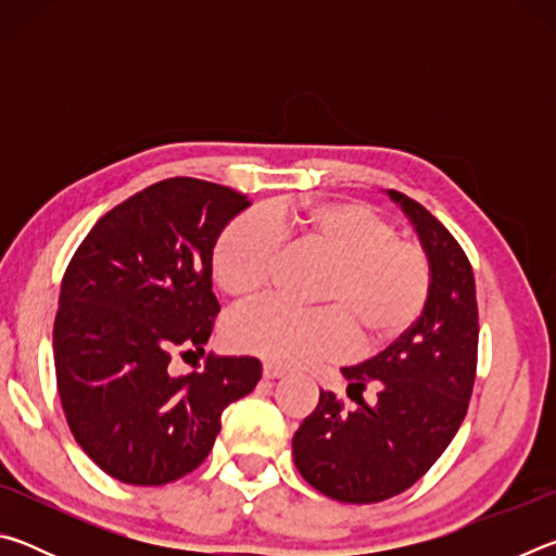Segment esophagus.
<instances>
[{
    "instance_id": "1",
    "label": "esophagus",
    "mask_w": 556,
    "mask_h": 556,
    "mask_svg": "<svg viewBox=\"0 0 556 556\" xmlns=\"http://www.w3.org/2000/svg\"><path fill=\"white\" fill-rule=\"evenodd\" d=\"M287 370L281 368V365H275V363H265V368H262V375H265L267 380H277V378H281V375H285Z\"/></svg>"
}]
</instances>
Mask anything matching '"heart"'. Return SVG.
Instances as JSON below:
<instances>
[{
	"label": "heart",
	"instance_id": "b5f03b06",
	"mask_svg": "<svg viewBox=\"0 0 556 556\" xmlns=\"http://www.w3.org/2000/svg\"><path fill=\"white\" fill-rule=\"evenodd\" d=\"M285 238L324 252L333 269L318 291L324 308L299 312L260 301L230 318L235 348L271 363L299 365L392 343L425 312L431 260L419 242L397 238L380 211L361 201L275 203L235 218L215 242L213 271L238 301L267 289Z\"/></svg>",
	"mask_w": 556,
	"mask_h": 556
}]
</instances>
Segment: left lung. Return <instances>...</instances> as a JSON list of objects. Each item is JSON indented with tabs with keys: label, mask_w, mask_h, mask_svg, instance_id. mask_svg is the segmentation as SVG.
<instances>
[{
	"label": "left lung",
	"mask_w": 556,
	"mask_h": 556,
	"mask_svg": "<svg viewBox=\"0 0 556 556\" xmlns=\"http://www.w3.org/2000/svg\"><path fill=\"white\" fill-rule=\"evenodd\" d=\"M390 199L431 260L425 312L382 353L341 370L353 409L321 390L291 441L304 481L355 505L404 493L437 464L466 417L478 365L476 281L464 248L421 203L400 191ZM368 387L372 401L362 397Z\"/></svg>",
	"instance_id": "left-lung-1"
}]
</instances>
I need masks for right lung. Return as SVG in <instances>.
Wrapping results in <instances>:
<instances>
[{
  "instance_id": "1",
  "label": "right lung",
  "mask_w": 556,
  "mask_h": 556,
  "mask_svg": "<svg viewBox=\"0 0 556 556\" xmlns=\"http://www.w3.org/2000/svg\"><path fill=\"white\" fill-rule=\"evenodd\" d=\"M248 195L176 176L92 225L63 275L53 324L59 397L80 448L129 485H164L199 468L230 402L255 390L257 357L205 353L220 312L213 248Z\"/></svg>"
}]
</instances>
